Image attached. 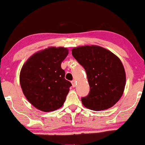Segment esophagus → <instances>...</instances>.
<instances>
[{
	"label": "esophagus",
	"instance_id": "34e87169",
	"mask_svg": "<svg viewBox=\"0 0 145 145\" xmlns=\"http://www.w3.org/2000/svg\"><path fill=\"white\" fill-rule=\"evenodd\" d=\"M71 84H72V86H73V87H75V86H76V80H72L71 81Z\"/></svg>",
	"mask_w": 145,
	"mask_h": 145
}]
</instances>
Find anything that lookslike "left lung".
<instances>
[{"label":"left lung","mask_w":145,"mask_h":145,"mask_svg":"<svg viewBox=\"0 0 145 145\" xmlns=\"http://www.w3.org/2000/svg\"><path fill=\"white\" fill-rule=\"evenodd\" d=\"M72 55L85 69L89 93L83 105L93 110L110 108L119 100L125 86V72L121 60L110 51L97 46L73 48Z\"/></svg>","instance_id":"left-lung-1"}]
</instances>
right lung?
I'll list each match as a JSON object with an SVG mask.
<instances>
[{
	"instance_id": "obj_1",
	"label": "right lung",
	"mask_w": 145,
	"mask_h": 145,
	"mask_svg": "<svg viewBox=\"0 0 145 145\" xmlns=\"http://www.w3.org/2000/svg\"><path fill=\"white\" fill-rule=\"evenodd\" d=\"M67 48L51 47L37 52L27 60L20 75L23 93L33 106L51 112L64 104L71 83L65 79L61 63Z\"/></svg>"
}]
</instances>
